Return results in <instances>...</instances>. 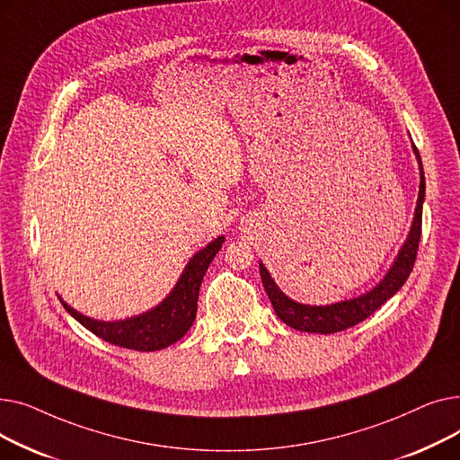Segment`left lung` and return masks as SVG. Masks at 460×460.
Masks as SVG:
<instances>
[{"label":"left lung","instance_id":"1","mask_svg":"<svg viewBox=\"0 0 460 460\" xmlns=\"http://www.w3.org/2000/svg\"><path fill=\"white\" fill-rule=\"evenodd\" d=\"M414 153L420 164V196H418V205L414 212V222L412 227H410L408 238L404 240V244L395 257L392 269L388 274L380 279L376 287H373L369 293L361 295L352 300L345 302H337L330 305H305L291 300L285 296L276 281L272 279L270 272L264 269V264L259 262V270H261V279L262 287L267 291L272 307L276 311V315L287 324L295 330L300 332H311V333H335L347 330L361 321H366L369 315L385 302L390 300L399 288L404 285L408 279L410 272L414 269L416 255H418V246H420V236H421V214H423V199H425V175H423V164L421 156L414 145Z\"/></svg>","mask_w":460,"mask_h":460}]
</instances>
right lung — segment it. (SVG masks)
I'll return each instance as SVG.
<instances>
[{"label":"right lung","mask_w":460,"mask_h":460,"mask_svg":"<svg viewBox=\"0 0 460 460\" xmlns=\"http://www.w3.org/2000/svg\"><path fill=\"white\" fill-rule=\"evenodd\" d=\"M224 240V236H217L208 246H205L201 252L193 255L186 264L177 285L173 287V291L169 293V296L151 311L141 313L137 317L104 323L82 315V313L72 309L63 300L61 304L82 326H85L89 332L99 335L101 340L111 345L139 352L162 350L169 345L177 343L190 330L193 321H196L199 287L203 276L214 255L220 252Z\"/></svg>","instance_id":"1"}]
</instances>
